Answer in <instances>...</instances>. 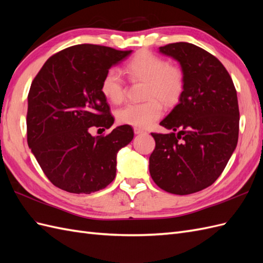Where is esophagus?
I'll return each mask as SVG.
<instances>
[{"mask_svg":"<svg viewBox=\"0 0 263 263\" xmlns=\"http://www.w3.org/2000/svg\"><path fill=\"white\" fill-rule=\"evenodd\" d=\"M134 133L136 134V135H139V134H144V133H146L144 129H141V128H137V127H135L134 128Z\"/></svg>","mask_w":263,"mask_h":263,"instance_id":"esophagus-1","label":"esophagus"}]
</instances>
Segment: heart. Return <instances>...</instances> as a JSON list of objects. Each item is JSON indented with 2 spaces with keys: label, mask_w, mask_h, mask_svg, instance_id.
Wrapping results in <instances>:
<instances>
[{
  "label": "heart",
  "mask_w": 263,
  "mask_h": 263,
  "mask_svg": "<svg viewBox=\"0 0 263 263\" xmlns=\"http://www.w3.org/2000/svg\"><path fill=\"white\" fill-rule=\"evenodd\" d=\"M125 71L133 81H144V103H130L119 108L117 121L134 127L146 128L162 115L165 105L177 104L184 91L185 79L180 67L169 65L163 58L149 50H141L126 63ZM101 92L108 102L119 103L125 94L121 71L109 69L101 82Z\"/></svg>",
  "instance_id": "1"
}]
</instances>
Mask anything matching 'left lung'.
<instances>
[{
    "mask_svg": "<svg viewBox=\"0 0 263 263\" xmlns=\"http://www.w3.org/2000/svg\"><path fill=\"white\" fill-rule=\"evenodd\" d=\"M184 73L179 104L160 122L169 134L151 133L156 148L149 172L165 192L192 194L212 185L236 149L239 107L234 82L213 54L189 43L159 47Z\"/></svg>",
    "mask_w": 263,
    "mask_h": 263,
    "instance_id": "obj_1",
    "label": "left lung"
}]
</instances>
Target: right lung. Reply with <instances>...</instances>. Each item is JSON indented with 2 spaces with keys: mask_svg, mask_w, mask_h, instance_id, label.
<instances>
[{
  "mask_svg": "<svg viewBox=\"0 0 263 263\" xmlns=\"http://www.w3.org/2000/svg\"><path fill=\"white\" fill-rule=\"evenodd\" d=\"M132 50L76 45L45 62L28 93L27 142L53 185L76 194L106 187L116 176V157L134 138L129 125L93 137L91 127L114 124L101 92L103 77Z\"/></svg>",
  "mask_w": 263,
  "mask_h": 263,
  "instance_id": "add662e5",
  "label": "right lung"
}]
</instances>
